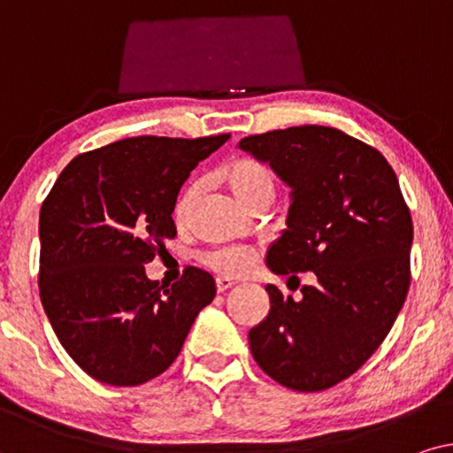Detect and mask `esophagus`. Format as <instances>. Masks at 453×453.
<instances>
[{
	"mask_svg": "<svg viewBox=\"0 0 453 453\" xmlns=\"http://www.w3.org/2000/svg\"><path fill=\"white\" fill-rule=\"evenodd\" d=\"M215 286H217V292L223 294V292H227V289H230V288L234 286V281L227 280V277H217Z\"/></svg>",
	"mask_w": 453,
	"mask_h": 453,
	"instance_id": "esophagus-1",
	"label": "esophagus"
}]
</instances>
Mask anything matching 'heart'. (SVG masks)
<instances>
[{
	"label": "heart",
	"instance_id": "b5f03b06",
	"mask_svg": "<svg viewBox=\"0 0 453 453\" xmlns=\"http://www.w3.org/2000/svg\"><path fill=\"white\" fill-rule=\"evenodd\" d=\"M221 178L226 180L234 195L242 204H252L261 196H273L275 195V176L273 170L263 161L252 159V157H242V159L232 161L221 170ZM198 196V186L190 184L188 188L182 192V196L176 203V219L182 221L186 215L190 213L192 204H195ZM203 263L209 269L217 271L221 275H242L249 271L252 263V255L246 249L240 246H226V249H213L204 252L201 257Z\"/></svg>",
	"mask_w": 453,
	"mask_h": 453
}]
</instances>
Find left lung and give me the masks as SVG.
Instances as JSON below:
<instances>
[{
    "mask_svg": "<svg viewBox=\"0 0 453 453\" xmlns=\"http://www.w3.org/2000/svg\"><path fill=\"white\" fill-rule=\"evenodd\" d=\"M238 147L292 188L288 230L267 250V267L317 277L300 300L265 288L271 311L250 329V352L283 388L329 389L371 358L406 300L410 209L388 159L337 128L294 126Z\"/></svg>",
    "mask_w": 453,
    "mask_h": 453,
    "instance_id": "left-lung-1",
    "label": "left lung"
}]
</instances>
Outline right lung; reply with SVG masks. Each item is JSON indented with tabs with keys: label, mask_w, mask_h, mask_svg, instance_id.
I'll return each mask as SVG.
<instances>
[{
	"label": "right lung",
	"mask_w": 453,
	"mask_h": 453,
	"mask_svg": "<svg viewBox=\"0 0 453 453\" xmlns=\"http://www.w3.org/2000/svg\"><path fill=\"white\" fill-rule=\"evenodd\" d=\"M230 134L136 136L74 157L41 207L39 292L58 340L96 381L147 383L170 369L215 280L188 267L172 288L144 265L164 240L178 192Z\"/></svg>",
	"instance_id": "add662e5"
}]
</instances>
